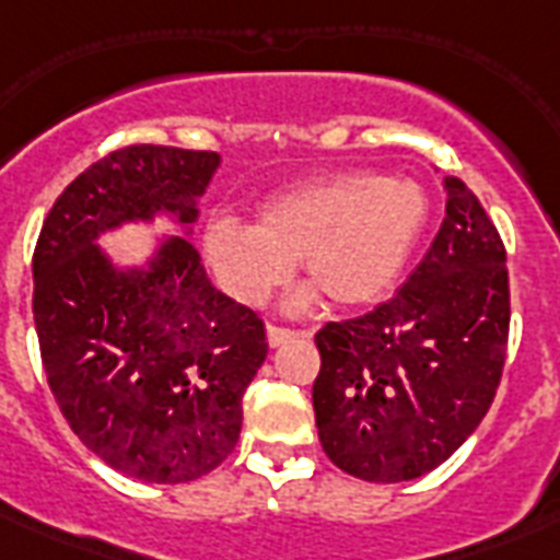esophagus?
Returning a JSON list of instances; mask_svg holds the SVG:
<instances>
[{
  "label": "esophagus",
  "instance_id": "obj_1",
  "mask_svg": "<svg viewBox=\"0 0 560 560\" xmlns=\"http://www.w3.org/2000/svg\"><path fill=\"white\" fill-rule=\"evenodd\" d=\"M293 337H299V331H290V328H281V325H267V342H270L272 349H279V346H284ZM302 337H307V334L302 331Z\"/></svg>",
  "mask_w": 560,
  "mask_h": 560
}]
</instances>
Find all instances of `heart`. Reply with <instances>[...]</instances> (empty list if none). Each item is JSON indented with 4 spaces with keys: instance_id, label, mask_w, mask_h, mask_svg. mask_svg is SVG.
Listing matches in <instances>:
<instances>
[{
    "instance_id": "b5f03b06",
    "label": "heart",
    "mask_w": 560,
    "mask_h": 560,
    "mask_svg": "<svg viewBox=\"0 0 560 560\" xmlns=\"http://www.w3.org/2000/svg\"><path fill=\"white\" fill-rule=\"evenodd\" d=\"M430 218L421 183L346 171L276 194L258 209V223L211 220L202 253L220 288L244 305H261L296 270L314 284L293 293L290 307L319 296L334 305L377 302L409 261Z\"/></svg>"
}]
</instances>
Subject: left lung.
I'll list each match as a JSON object with an SVG mask.
<instances>
[{
    "instance_id": "obj_1",
    "label": "left lung",
    "mask_w": 560,
    "mask_h": 560,
    "mask_svg": "<svg viewBox=\"0 0 560 560\" xmlns=\"http://www.w3.org/2000/svg\"><path fill=\"white\" fill-rule=\"evenodd\" d=\"M439 235L404 288L316 334L314 412L328 459L366 482L439 468L486 418L505 366L509 270L491 218L444 177Z\"/></svg>"
}]
</instances>
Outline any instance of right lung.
<instances>
[{"mask_svg":"<svg viewBox=\"0 0 560 560\" xmlns=\"http://www.w3.org/2000/svg\"><path fill=\"white\" fill-rule=\"evenodd\" d=\"M218 165L211 151H113L66 186L34 249V325L57 407L98 459L142 482H191L235 451L267 334L211 284L188 237L161 242L144 268H116L97 237L156 213L188 235Z\"/></svg>","mask_w":560,"mask_h":560,"instance_id":"obj_1","label":"right lung"}]
</instances>
